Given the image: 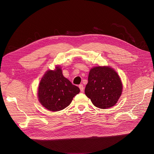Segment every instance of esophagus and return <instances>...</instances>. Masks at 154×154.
<instances>
[{"label": "esophagus", "instance_id": "esophagus-1", "mask_svg": "<svg viewBox=\"0 0 154 154\" xmlns=\"http://www.w3.org/2000/svg\"><path fill=\"white\" fill-rule=\"evenodd\" d=\"M79 88H80V91H81V92H83V91H84V86H83L82 84H80V85H79Z\"/></svg>", "mask_w": 154, "mask_h": 154}]
</instances>
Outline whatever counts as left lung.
I'll return each instance as SVG.
<instances>
[{
	"label": "left lung",
	"instance_id": "1",
	"mask_svg": "<svg viewBox=\"0 0 154 154\" xmlns=\"http://www.w3.org/2000/svg\"><path fill=\"white\" fill-rule=\"evenodd\" d=\"M122 91V84L113 69L99 66L90 70L85 94L95 107L104 109L114 106Z\"/></svg>",
	"mask_w": 154,
	"mask_h": 154
}]
</instances>
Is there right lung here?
I'll return each instance as SVG.
<instances>
[{
	"label": "right lung",
	"mask_w": 154,
	"mask_h": 154,
	"mask_svg": "<svg viewBox=\"0 0 154 154\" xmlns=\"http://www.w3.org/2000/svg\"><path fill=\"white\" fill-rule=\"evenodd\" d=\"M80 89L64 77L59 67L55 70H48L40 80L38 87V100L51 111L56 112L69 106Z\"/></svg>",
	"instance_id": "add662e5"
}]
</instances>
